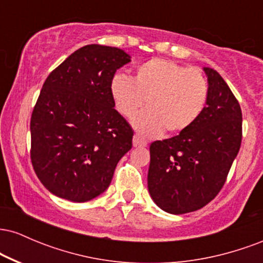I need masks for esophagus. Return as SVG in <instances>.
Wrapping results in <instances>:
<instances>
[{
	"label": "esophagus",
	"instance_id": "obj_1",
	"mask_svg": "<svg viewBox=\"0 0 263 263\" xmlns=\"http://www.w3.org/2000/svg\"><path fill=\"white\" fill-rule=\"evenodd\" d=\"M147 141H144L143 138H141L138 135L134 136V147H146Z\"/></svg>",
	"mask_w": 263,
	"mask_h": 263
}]
</instances>
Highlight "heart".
Instances as JSON below:
<instances>
[{
    "mask_svg": "<svg viewBox=\"0 0 263 263\" xmlns=\"http://www.w3.org/2000/svg\"><path fill=\"white\" fill-rule=\"evenodd\" d=\"M208 92L200 71L161 58L138 65L134 79L116 73L110 81L115 108L122 116L132 117L147 100V110L132 120L144 137H157L165 129L176 135L192 127L203 114Z\"/></svg>",
    "mask_w": 263,
    "mask_h": 263,
    "instance_id": "b5f03b06",
    "label": "heart"
}]
</instances>
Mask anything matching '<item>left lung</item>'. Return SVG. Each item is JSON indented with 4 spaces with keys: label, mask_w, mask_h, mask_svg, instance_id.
Masks as SVG:
<instances>
[{
    "label": "left lung",
    "mask_w": 263,
    "mask_h": 263,
    "mask_svg": "<svg viewBox=\"0 0 263 263\" xmlns=\"http://www.w3.org/2000/svg\"><path fill=\"white\" fill-rule=\"evenodd\" d=\"M203 70L209 92L201 116L192 127L149 147V195L176 215L201 209L218 195L242 138L236 98L218 71Z\"/></svg>",
    "instance_id": "1"
}]
</instances>
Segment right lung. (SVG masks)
Returning <instances> with one entry per match:
<instances>
[{"mask_svg":"<svg viewBox=\"0 0 263 263\" xmlns=\"http://www.w3.org/2000/svg\"><path fill=\"white\" fill-rule=\"evenodd\" d=\"M131 57L100 44L80 48L44 81L31 119V159L57 197L84 203L108 188L134 131L115 110L111 78Z\"/></svg>","mask_w":263,"mask_h":263,"instance_id":"right-lung-1","label":"right lung"}]
</instances>
